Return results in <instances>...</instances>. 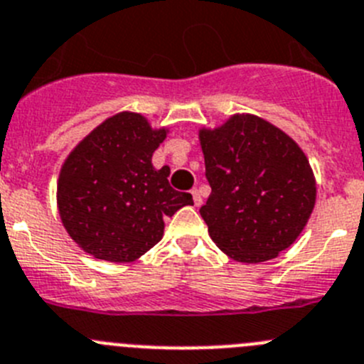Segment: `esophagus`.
Returning <instances> with one entry per match:
<instances>
[{
    "instance_id": "esophagus-1",
    "label": "esophagus",
    "mask_w": 364,
    "mask_h": 364,
    "mask_svg": "<svg viewBox=\"0 0 364 364\" xmlns=\"http://www.w3.org/2000/svg\"><path fill=\"white\" fill-rule=\"evenodd\" d=\"M191 195H193V202H195V205L198 208V205H202V196H200V191L198 189H191Z\"/></svg>"
}]
</instances>
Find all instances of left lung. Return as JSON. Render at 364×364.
Returning <instances> with one entry per match:
<instances>
[{"label": "left lung", "mask_w": 364, "mask_h": 364, "mask_svg": "<svg viewBox=\"0 0 364 364\" xmlns=\"http://www.w3.org/2000/svg\"><path fill=\"white\" fill-rule=\"evenodd\" d=\"M211 186L200 215L229 258L272 259L291 247L316 204L309 159L291 136L262 117L236 113L198 132Z\"/></svg>", "instance_id": "obj_1"}]
</instances>
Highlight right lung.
<instances>
[{
	"mask_svg": "<svg viewBox=\"0 0 364 364\" xmlns=\"http://www.w3.org/2000/svg\"><path fill=\"white\" fill-rule=\"evenodd\" d=\"M168 129H153L141 113L121 112L90 132L66 156L58 208L70 238L93 258L135 262L164 235V218L193 205L169 186V168L151 156Z\"/></svg>",
	"mask_w": 364,
	"mask_h": 364,
	"instance_id": "1",
	"label": "right lung"
}]
</instances>
